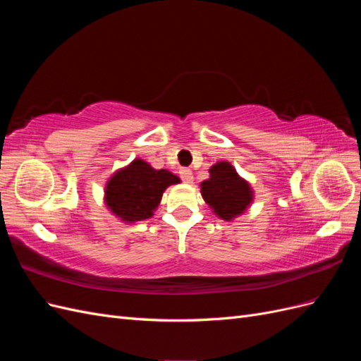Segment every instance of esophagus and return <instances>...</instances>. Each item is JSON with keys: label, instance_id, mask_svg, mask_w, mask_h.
<instances>
[{"label": "esophagus", "instance_id": "1", "mask_svg": "<svg viewBox=\"0 0 361 361\" xmlns=\"http://www.w3.org/2000/svg\"><path fill=\"white\" fill-rule=\"evenodd\" d=\"M180 179L183 180V182H187V183H191L192 182V171L190 170V169H180Z\"/></svg>", "mask_w": 361, "mask_h": 361}]
</instances>
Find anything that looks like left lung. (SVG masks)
I'll return each instance as SVG.
<instances>
[{"label":"left lung","instance_id":"8db88e82","mask_svg":"<svg viewBox=\"0 0 361 361\" xmlns=\"http://www.w3.org/2000/svg\"><path fill=\"white\" fill-rule=\"evenodd\" d=\"M209 171V180L202 183L204 202L226 221L241 215L253 199L250 185L238 176L228 162H218Z\"/></svg>","mask_w":361,"mask_h":361}]
</instances>
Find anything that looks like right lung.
<instances>
[{"instance_id": "1", "label": "right lung", "mask_w": 361, "mask_h": 361, "mask_svg": "<svg viewBox=\"0 0 361 361\" xmlns=\"http://www.w3.org/2000/svg\"><path fill=\"white\" fill-rule=\"evenodd\" d=\"M178 182L179 178L170 171L155 170L147 162L135 159L108 182L105 200L123 221H141L154 215L164 190Z\"/></svg>"}]
</instances>
